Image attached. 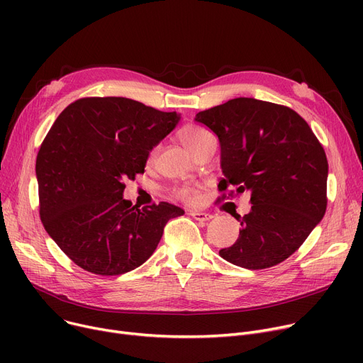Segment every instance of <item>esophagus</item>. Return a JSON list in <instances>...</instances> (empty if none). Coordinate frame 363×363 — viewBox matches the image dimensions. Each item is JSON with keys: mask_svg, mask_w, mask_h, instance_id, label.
<instances>
[{"mask_svg": "<svg viewBox=\"0 0 363 363\" xmlns=\"http://www.w3.org/2000/svg\"><path fill=\"white\" fill-rule=\"evenodd\" d=\"M189 215H191L196 220H200V222H207V220H211L213 218V215L207 213V212H200V211H191V212H189Z\"/></svg>", "mask_w": 363, "mask_h": 363, "instance_id": "34e87169", "label": "esophagus"}]
</instances>
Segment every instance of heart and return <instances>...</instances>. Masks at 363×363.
<instances>
[{"label": "heart", "mask_w": 363, "mask_h": 363, "mask_svg": "<svg viewBox=\"0 0 363 363\" xmlns=\"http://www.w3.org/2000/svg\"><path fill=\"white\" fill-rule=\"evenodd\" d=\"M178 138L179 141L182 143V145L189 151L193 152V155H196V152L203 148L207 143L211 141H215L213 140V135L211 132H208L206 128L203 126H199V125H185L182 126L179 130H178ZM156 155H157V147L152 148L150 152H148V163H151L152 160L156 159ZM174 194L175 197H178L179 200H184V201H197L199 200V188L194 186V185H188V184H184V185H178L174 188Z\"/></svg>", "instance_id": "heart-1"}]
</instances>
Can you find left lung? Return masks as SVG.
<instances>
[{
  "label": "left lung",
  "instance_id": "left-lung-1",
  "mask_svg": "<svg viewBox=\"0 0 363 363\" xmlns=\"http://www.w3.org/2000/svg\"><path fill=\"white\" fill-rule=\"evenodd\" d=\"M196 122L219 138V191L252 194V211L234 216L240 235L220 257L253 271L284 262L327 211L328 162L311 126L290 107L245 97L200 111Z\"/></svg>",
  "mask_w": 363,
  "mask_h": 363
}]
</instances>
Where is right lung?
<instances>
[{
    "mask_svg": "<svg viewBox=\"0 0 363 363\" xmlns=\"http://www.w3.org/2000/svg\"><path fill=\"white\" fill-rule=\"evenodd\" d=\"M181 116L123 97H86L55 119L36 157L40 216L48 235L82 269L122 275L141 266L169 219L166 201L140 208L123 199L126 179L144 174L148 152Z\"/></svg>",
    "mask_w": 363,
    "mask_h": 363,
    "instance_id": "1",
    "label": "right lung"
}]
</instances>
